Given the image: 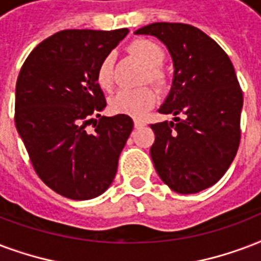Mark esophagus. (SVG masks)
I'll use <instances>...</instances> for the list:
<instances>
[{
	"instance_id": "obj_1",
	"label": "esophagus",
	"mask_w": 261,
	"mask_h": 261,
	"mask_svg": "<svg viewBox=\"0 0 261 261\" xmlns=\"http://www.w3.org/2000/svg\"><path fill=\"white\" fill-rule=\"evenodd\" d=\"M144 126H145L144 122H141V120H137V119H135V120H134L135 128H141V127H144Z\"/></svg>"
}]
</instances>
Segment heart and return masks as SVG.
<instances>
[{
	"label": "heart",
	"instance_id": "b5f03b06",
	"mask_svg": "<svg viewBox=\"0 0 261 261\" xmlns=\"http://www.w3.org/2000/svg\"><path fill=\"white\" fill-rule=\"evenodd\" d=\"M128 50L148 68L145 82H150L159 89H164L168 82L163 63L166 51L160 45L148 38H138L130 43ZM95 79L101 89L111 90L113 86V55H107L99 61ZM156 102V93L150 87L137 90L122 89L109 99V109L116 115H127L131 117H142Z\"/></svg>",
	"mask_w": 261,
	"mask_h": 261
}]
</instances>
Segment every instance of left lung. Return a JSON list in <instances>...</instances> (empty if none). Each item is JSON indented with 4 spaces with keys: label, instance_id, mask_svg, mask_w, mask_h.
I'll return each mask as SVG.
<instances>
[{
    "label": "left lung",
    "instance_id": "left-lung-1",
    "mask_svg": "<svg viewBox=\"0 0 261 261\" xmlns=\"http://www.w3.org/2000/svg\"><path fill=\"white\" fill-rule=\"evenodd\" d=\"M159 38L174 61L170 94L159 109L174 122L150 124L153 166L180 194L218 182L237 154L244 97L226 51L201 30L184 23H152L135 31Z\"/></svg>",
    "mask_w": 261,
    "mask_h": 261
}]
</instances>
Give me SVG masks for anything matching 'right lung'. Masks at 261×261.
I'll return each mask as SVG.
<instances>
[{
	"label": "right lung",
	"mask_w": 261,
	"mask_h": 261,
	"mask_svg": "<svg viewBox=\"0 0 261 261\" xmlns=\"http://www.w3.org/2000/svg\"><path fill=\"white\" fill-rule=\"evenodd\" d=\"M127 34L56 33L30 53L17 76V133L43 184L71 200H90L111 186L134 127L127 115H99L107 102L95 79L99 61ZM93 120L95 133H87Z\"/></svg>",
	"instance_id": "obj_1"
}]
</instances>
